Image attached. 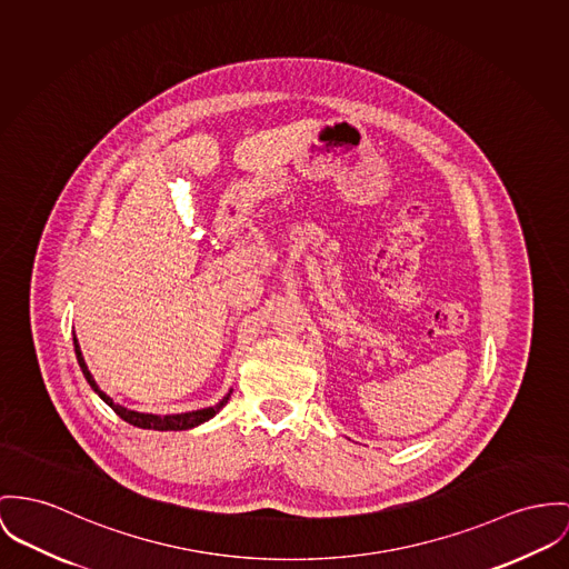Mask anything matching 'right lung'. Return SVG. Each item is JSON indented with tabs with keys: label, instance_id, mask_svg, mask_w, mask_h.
Returning <instances> with one entry per match:
<instances>
[{
	"label": "right lung",
	"instance_id": "add662e5",
	"mask_svg": "<svg viewBox=\"0 0 569 569\" xmlns=\"http://www.w3.org/2000/svg\"><path fill=\"white\" fill-rule=\"evenodd\" d=\"M73 347H76V357H78V363H80V368H82V375H84L90 390L97 393L119 418H123L128 425H133V427H138V429H151V431H188V429H194V427H199V425L212 420V418L219 413L220 409L227 405V400H229V396H231V390H229V392L220 398L214 407H206V409H197V411H186V413L158 416V413L133 411V409H128V407L114 402L108 393L103 392V390L97 386L94 377H92L90 370H88L87 361H84V355H82V349H80V342H78L76 333H73Z\"/></svg>",
	"mask_w": 569,
	"mask_h": 569
}]
</instances>
